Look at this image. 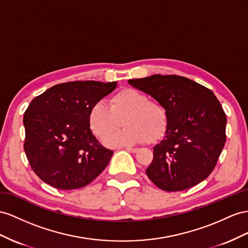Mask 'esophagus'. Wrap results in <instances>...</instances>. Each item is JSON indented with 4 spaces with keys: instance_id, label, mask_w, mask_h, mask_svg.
Returning a JSON list of instances; mask_svg holds the SVG:
<instances>
[{
    "instance_id": "34e87169",
    "label": "esophagus",
    "mask_w": 248,
    "mask_h": 248,
    "mask_svg": "<svg viewBox=\"0 0 248 248\" xmlns=\"http://www.w3.org/2000/svg\"><path fill=\"white\" fill-rule=\"evenodd\" d=\"M125 150L128 152H131V153H137L138 149H134V148H125Z\"/></svg>"
}]
</instances>
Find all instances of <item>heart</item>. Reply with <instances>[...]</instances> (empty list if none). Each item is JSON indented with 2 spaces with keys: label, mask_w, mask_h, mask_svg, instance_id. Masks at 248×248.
<instances>
[{
  "label": "heart",
  "mask_w": 248,
  "mask_h": 248,
  "mask_svg": "<svg viewBox=\"0 0 248 248\" xmlns=\"http://www.w3.org/2000/svg\"><path fill=\"white\" fill-rule=\"evenodd\" d=\"M124 122L126 128L112 136ZM168 112L160 103L151 100L147 94L133 88H124L112 95L109 107L94 104L88 113V126L101 141L109 145L153 143L166 134Z\"/></svg>",
  "instance_id": "1"
}]
</instances>
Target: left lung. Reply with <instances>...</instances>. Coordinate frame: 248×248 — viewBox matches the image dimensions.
Listing matches in <instances>:
<instances>
[{
	"label": "left lung",
	"mask_w": 248,
	"mask_h": 248,
	"mask_svg": "<svg viewBox=\"0 0 248 248\" xmlns=\"http://www.w3.org/2000/svg\"><path fill=\"white\" fill-rule=\"evenodd\" d=\"M129 84L168 112L166 136L145 170L150 180L162 190L178 192L206 179L226 141V115L213 91L179 75L155 74Z\"/></svg>",
	"instance_id": "1"
}]
</instances>
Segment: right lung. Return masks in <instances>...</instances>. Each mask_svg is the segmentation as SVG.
I'll return each mask as SVG.
<instances>
[{
    "label": "right lung",
    "instance_id": "obj_1",
    "mask_svg": "<svg viewBox=\"0 0 248 248\" xmlns=\"http://www.w3.org/2000/svg\"><path fill=\"white\" fill-rule=\"evenodd\" d=\"M116 86V81H69L32 99L23 118L24 151L41 180L55 188L75 189L106 169L113 151L89 129L88 113Z\"/></svg>",
    "mask_w": 248,
    "mask_h": 248
}]
</instances>
